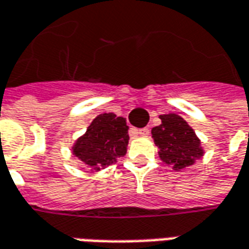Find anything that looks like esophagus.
Segmentation results:
<instances>
[{
    "label": "esophagus",
    "instance_id": "obj_1",
    "mask_svg": "<svg viewBox=\"0 0 249 249\" xmlns=\"http://www.w3.org/2000/svg\"><path fill=\"white\" fill-rule=\"evenodd\" d=\"M137 135H140V136H148L149 135V129L148 128H142V129H136Z\"/></svg>",
    "mask_w": 249,
    "mask_h": 249
}]
</instances>
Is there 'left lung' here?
Here are the masks:
<instances>
[{
  "label": "left lung",
  "mask_w": 249,
  "mask_h": 249,
  "mask_svg": "<svg viewBox=\"0 0 249 249\" xmlns=\"http://www.w3.org/2000/svg\"><path fill=\"white\" fill-rule=\"evenodd\" d=\"M161 124L151 130L159 158L175 171L194 164L203 156L201 140L194 129L175 113L161 114Z\"/></svg>",
  "instance_id": "obj_1"
}]
</instances>
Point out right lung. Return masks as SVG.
<instances>
[{
	"label": "right lung",
	"mask_w": 249,
	"mask_h": 249,
	"mask_svg": "<svg viewBox=\"0 0 249 249\" xmlns=\"http://www.w3.org/2000/svg\"><path fill=\"white\" fill-rule=\"evenodd\" d=\"M128 129L124 117H117L114 113L98 114L85 135L74 142L72 155L97 173L126 154Z\"/></svg>",
	"instance_id": "1"
}]
</instances>
